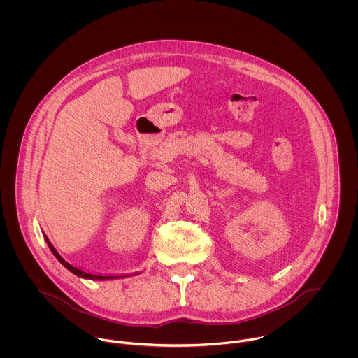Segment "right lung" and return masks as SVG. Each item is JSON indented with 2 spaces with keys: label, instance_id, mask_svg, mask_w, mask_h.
I'll return each instance as SVG.
<instances>
[{
  "label": "right lung",
  "instance_id": "1",
  "mask_svg": "<svg viewBox=\"0 0 358 358\" xmlns=\"http://www.w3.org/2000/svg\"><path fill=\"white\" fill-rule=\"evenodd\" d=\"M44 238H45V241H47V244H48V247H50V250L52 251V254L55 255V257L69 270V271H71L73 274H76V275H78V277H81V278H87V280H98V281H102V280H111V278H114V277H103V275H94V274H90V273H85V271H83V270H80V268H77V267H74V266H71L70 263H67L62 256L59 255V252L55 250V247L52 245L51 241H50V238L44 234ZM117 278V277H115Z\"/></svg>",
  "mask_w": 358,
  "mask_h": 358
}]
</instances>
